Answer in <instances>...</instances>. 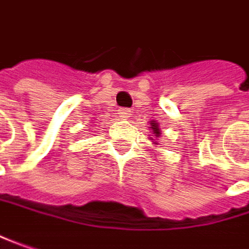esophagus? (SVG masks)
<instances>
[{"label": "esophagus", "mask_w": 249, "mask_h": 249, "mask_svg": "<svg viewBox=\"0 0 249 249\" xmlns=\"http://www.w3.org/2000/svg\"><path fill=\"white\" fill-rule=\"evenodd\" d=\"M118 114H120V117H121L123 120H128V118L131 117V110H129V108H120V110H118Z\"/></svg>", "instance_id": "esophagus-1"}]
</instances>
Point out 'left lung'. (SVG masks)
I'll use <instances>...</instances> for the list:
<instances>
[{"label": "left lung", "mask_w": 249, "mask_h": 249, "mask_svg": "<svg viewBox=\"0 0 249 249\" xmlns=\"http://www.w3.org/2000/svg\"><path fill=\"white\" fill-rule=\"evenodd\" d=\"M150 129H152V132H153V138H159V136L161 135L160 134V128H159V124H157L156 121H150V126H149ZM153 138H150L152 141H155ZM156 143V142H155Z\"/></svg>", "instance_id": "left-lung-1"}]
</instances>
